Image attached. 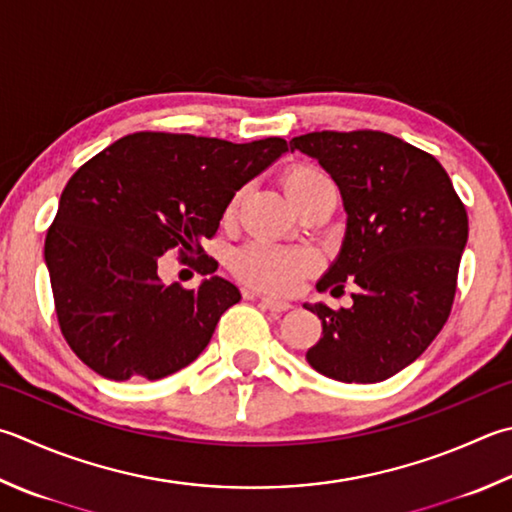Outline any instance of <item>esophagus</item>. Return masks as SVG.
I'll return each instance as SVG.
<instances>
[{
    "label": "esophagus",
    "mask_w": 512,
    "mask_h": 512,
    "mask_svg": "<svg viewBox=\"0 0 512 512\" xmlns=\"http://www.w3.org/2000/svg\"><path fill=\"white\" fill-rule=\"evenodd\" d=\"M260 303H263V307H267L269 312H287L289 307H292V303H287L283 298L276 296H260Z\"/></svg>",
    "instance_id": "34e87169"
}]
</instances>
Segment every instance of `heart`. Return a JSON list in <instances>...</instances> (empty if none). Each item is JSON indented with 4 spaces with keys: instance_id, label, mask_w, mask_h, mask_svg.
Returning a JSON list of instances; mask_svg holds the SVG:
<instances>
[{
    "instance_id": "b5f03b06",
    "label": "heart",
    "mask_w": 512,
    "mask_h": 512,
    "mask_svg": "<svg viewBox=\"0 0 512 512\" xmlns=\"http://www.w3.org/2000/svg\"><path fill=\"white\" fill-rule=\"evenodd\" d=\"M323 187H332V180L312 165H294L283 176L285 194L296 207ZM240 198H243V191L231 198L227 218L236 214ZM314 267L316 258L305 249H285L269 243H249L231 258V269L240 281L276 294L292 292L307 274L314 272Z\"/></svg>"
}]
</instances>
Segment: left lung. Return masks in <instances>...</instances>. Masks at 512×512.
<instances>
[{
	"mask_svg": "<svg viewBox=\"0 0 512 512\" xmlns=\"http://www.w3.org/2000/svg\"><path fill=\"white\" fill-rule=\"evenodd\" d=\"M289 147L330 173L347 214L341 252L316 289L354 285L347 310L303 305L323 323L305 359L343 383L390 379L448 321L468 240L464 202L437 158L390 133L314 131Z\"/></svg>",
	"mask_w": 512,
	"mask_h": 512,
	"instance_id": "8db88e82",
	"label": "left lung"
}]
</instances>
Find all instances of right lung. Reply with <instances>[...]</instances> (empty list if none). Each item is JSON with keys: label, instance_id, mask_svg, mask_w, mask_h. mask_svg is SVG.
<instances>
[{"label": "right lung", "instance_id": "add662e5", "mask_svg": "<svg viewBox=\"0 0 512 512\" xmlns=\"http://www.w3.org/2000/svg\"><path fill=\"white\" fill-rule=\"evenodd\" d=\"M285 151L283 138L142 131L73 173L44 260L60 330L82 363L111 381H156L198 359L240 292L220 276L198 289L165 285L158 258L202 254L236 191Z\"/></svg>", "mask_w": 512, "mask_h": 512}]
</instances>
